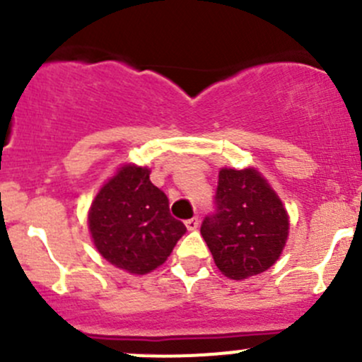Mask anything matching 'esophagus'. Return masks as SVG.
Returning <instances> with one entry per match:
<instances>
[{"mask_svg":"<svg viewBox=\"0 0 362 362\" xmlns=\"http://www.w3.org/2000/svg\"><path fill=\"white\" fill-rule=\"evenodd\" d=\"M199 226V218L198 217H192L189 218V221H185V228L189 229V231H196Z\"/></svg>","mask_w":362,"mask_h":362,"instance_id":"1","label":"esophagus"}]
</instances>
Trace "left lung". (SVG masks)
Listing matches in <instances>:
<instances>
[{
  "label": "left lung",
  "mask_w": 362,
  "mask_h": 362,
  "mask_svg": "<svg viewBox=\"0 0 362 362\" xmlns=\"http://www.w3.org/2000/svg\"><path fill=\"white\" fill-rule=\"evenodd\" d=\"M217 214L204 218L202 236L215 266L231 280L272 268L289 238V214L255 168H221Z\"/></svg>",
  "instance_id": "1"
}]
</instances>
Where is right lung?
Wrapping results in <instances>:
<instances>
[{
    "instance_id": "add662e5",
    "label": "right lung",
    "mask_w": 362,
    "mask_h": 362,
    "mask_svg": "<svg viewBox=\"0 0 362 362\" xmlns=\"http://www.w3.org/2000/svg\"><path fill=\"white\" fill-rule=\"evenodd\" d=\"M90 240L103 259L131 275L164 264L185 233L168 198L151 182V168L124 163L100 187L87 211Z\"/></svg>"
}]
</instances>
